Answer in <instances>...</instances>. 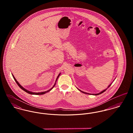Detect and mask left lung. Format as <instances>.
I'll list each match as a JSON object with an SVG mask.
<instances>
[{"label": "left lung", "mask_w": 133, "mask_h": 133, "mask_svg": "<svg viewBox=\"0 0 133 133\" xmlns=\"http://www.w3.org/2000/svg\"><path fill=\"white\" fill-rule=\"evenodd\" d=\"M111 84H110V85H109V87H108V88H109V87H110V86H111ZM108 88H107V89H105V90H103V91H102V92H100V93H98V94H92V95H100V94H102V93H103V92H105V91H106V90H107V89H108ZM79 90V91H81V92H82V93H84V94H90V95H91V94H89V93H85V92H82V91H80V90Z\"/></svg>", "instance_id": "left-lung-1"}]
</instances>
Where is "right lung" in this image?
Masks as SVG:
<instances>
[{"label":"right lung","mask_w":133,"mask_h":133,"mask_svg":"<svg viewBox=\"0 0 133 133\" xmlns=\"http://www.w3.org/2000/svg\"><path fill=\"white\" fill-rule=\"evenodd\" d=\"M60 74H59V75L57 77V79H56V81H57V79H58V78L59 77V76H60ZM12 76L13 77V78L14 79V80H15V81H16V82L17 83V84H18V85L19 86V87H20V88H21L22 90H23L24 91H25V92H26V93H29V94H32V95H42V94H45L46 93H48V92H49V91H50L54 87H55V84H56V83H55V84H54V85L50 89V90H48V91H45V92H41V93H33V92H30V91H28L27 90H26V89H25L24 88H23L20 84H19V83L17 82V81L16 80V79H15V78L14 77V76H13V75H12Z\"/></svg>","instance_id":"add662e5"}]
</instances>
